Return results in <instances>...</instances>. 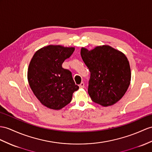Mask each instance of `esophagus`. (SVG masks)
I'll return each mask as SVG.
<instances>
[{
    "instance_id": "obj_1",
    "label": "esophagus",
    "mask_w": 152,
    "mask_h": 152,
    "mask_svg": "<svg viewBox=\"0 0 152 152\" xmlns=\"http://www.w3.org/2000/svg\"><path fill=\"white\" fill-rule=\"evenodd\" d=\"M84 83L83 82V83H81L80 84H79V88H84Z\"/></svg>"
}]
</instances>
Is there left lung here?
Returning <instances> with one entry per match:
<instances>
[{"label": "left lung", "instance_id": "obj_1", "mask_svg": "<svg viewBox=\"0 0 152 152\" xmlns=\"http://www.w3.org/2000/svg\"><path fill=\"white\" fill-rule=\"evenodd\" d=\"M80 55L90 72L88 92L92 101L103 106L115 104L130 84L131 70L128 58L110 46H97Z\"/></svg>", "mask_w": 152, "mask_h": 152}]
</instances>
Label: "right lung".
I'll list each match as a JSON object with an SVG mask.
<instances>
[{"mask_svg": "<svg viewBox=\"0 0 152 152\" xmlns=\"http://www.w3.org/2000/svg\"><path fill=\"white\" fill-rule=\"evenodd\" d=\"M74 50V48L50 45L38 50L31 58L28 72L29 86L47 108H64L71 102L73 92L79 89L72 72L62 66Z\"/></svg>", "mask_w": 152, "mask_h": 152, "instance_id": "add662e5", "label": "right lung"}]
</instances>
